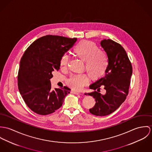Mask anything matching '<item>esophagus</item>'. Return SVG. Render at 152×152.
<instances>
[{
	"label": "esophagus",
	"instance_id": "obj_1",
	"mask_svg": "<svg viewBox=\"0 0 152 152\" xmlns=\"http://www.w3.org/2000/svg\"><path fill=\"white\" fill-rule=\"evenodd\" d=\"M72 93H73V94H76V95H79V94H80V93H79L78 92L75 91H72Z\"/></svg>",
	"mask_w": 152,
	"mask_h": 152
}]
</instances>
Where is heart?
<instances>
[{
	"label": "heart",
	"instance_id": "1",
	"mask_svg": "<svg viewBox=\"0 0 152 152\" xmlns=\"http://www.w3.org/2000/svg\"><path fill=\"white\" fill-rule=\"evenodd\" d=\"M73 52L84 62L86 70L92 80H98L104 76L108 68V59L107 55L100 51L94 42L82 41L76 45ZM68 62V56L63 55L59 62L61 68L66 69ZM88 82V77L85 74L73 75L68 79V84L73 90L80 91Z\"/></svg>",
	"mask_w": 152,
	"mask_h": 152
}]
</instances>
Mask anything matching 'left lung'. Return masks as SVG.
Listing matches in <instances>:
<instances>
[{
  "instance_id": "1",
  "label": "left lung",
  "mask_w": 152,
  "mask_h": 152,
  "mask_svg": "<svg viewBox=\"0 0 152 152\" xmlns=\"http://www.w3.org/2000/svg\"><path fill=\"white\" fill-rule=\"evenodd\" d=\"M100 45L108 57V68L103 77L90 85V88L94 91L84 94L93 96L96 100L90 113L97 116H105L114 112L125 100L132 68L126 51L119 44L104 39ZM101 87L106 91L104 95L99 93Z\"/></svg>"
}]
</instances>
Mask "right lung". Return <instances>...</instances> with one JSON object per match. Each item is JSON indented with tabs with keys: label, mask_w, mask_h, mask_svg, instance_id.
Returning <instances> with one entry per match:
<instances>
[{
	"label": "right lung",
	"mask_w": 152,
	"mask_h": 152,
	"mask_svg": "<svg viewBox=\"0 0 152 152\" xmlns=\"http://www.w3.org/2000/svg\"><path fill=\"white\" fill-rule=\"evenodd\" d=\"M76 38L45 35L33 42L22 56L18 87L27 105L34 113L48 115L62 105L70 93L67 87L51 89L52 72L60 69L61 56L73 45Z\"/></svg>",
	"instance_id": "right-lung-1"
}]
</instances>
